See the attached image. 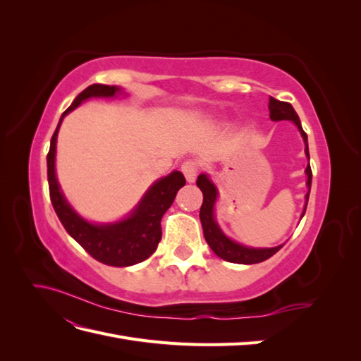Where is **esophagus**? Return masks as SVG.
<instances>
[{"mask_svg": "<svg viewBox=\"0 0 361 361\" xmlns=\"http://www.w3.org/2000/svg\"><path fill=\"white\" fill-rule=\"evenodd\" d=\"M180 170H182V173H183V176L187 178V180H188V182H192V180L195 179V176H197V173H199V170H200V166H199L197 161L187 159V161H185V162L182 164V166H180Z\"/></svg>", "mask_w": 361, "mask_h": 361, "instance_id": "34e87169", "label": "esophagus"}]
</instances>
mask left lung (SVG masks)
<instances>
[{"label":"left lung","mask_w":361,"mask_h":361,"mask_svg":"<svg viewBox=\"0 0 361 361\" xmlns=\"http://www.w3.org/2000/svg\"><path fill=\"white\" fill-rule=\"evenodd\" d=\"M268 108H269L271 120H276V122L277 120H292V122L298 126L305 143V155H307L310 159L307 134L304 133L300 117L297 111L293 110V106L289 102H283V101L274 99V97H269ZM305 173H307V187L310 188L312 187L310 164L307 166V169H305ZM197 187L203 192V203L200 207V221L203 227V235L207 245L212 248V251L218 257H221L223 260H227V262H232V264L251 265V264H259V262H264L271 256H274L283 247V245H279L274 248H248L231 241V239L220 231V227L216 226L214 220V204L216 199V188L214 187V183L207 179V176H204V174H200L197 179ZM309 194L310 191L307 192V195H305V199L307 200H309ZM304 214H305V209L302 215Z\"/></svg>","instance_id":"8db88e82"}]
</instances>
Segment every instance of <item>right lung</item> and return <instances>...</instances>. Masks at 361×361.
I'll return each instance as SVG.
<instances>
[{"label": "right lung", "mask_w": 361, "mask_h": 361, "mask_svg": "<svg viewBox=\"0 0 361 361\" xmlns=\"http://www.w3.org/2000/svg\"><path fill=\"white\" fill-rule=\"evenodd\" d=\"M120 89L116 85L92 84L82 90L73 104L63 113L59 126L51 138L47 157L49 197L57 216L66 232L87 253L101 264L110 267H130L140 264L155 253L161 241V218L171 206L178 191L185 185L180 171H173L169 176L152 185L137 209L126 220L116 224H90L76 214L63 197L56 178V145L63 117L75 110L82 101L93 96H114Z\"/></svg>", "instance_id": "1"}]
</instances>
